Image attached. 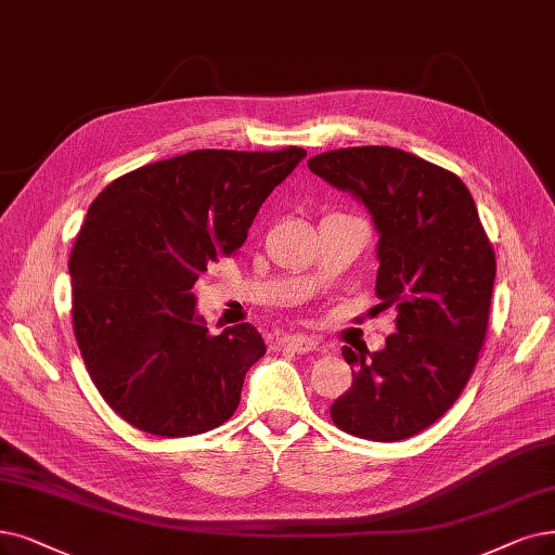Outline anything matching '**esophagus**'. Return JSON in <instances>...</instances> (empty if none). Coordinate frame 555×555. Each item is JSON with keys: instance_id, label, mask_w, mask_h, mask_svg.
<instances>
[{"instance_id": "esophagus-1", "label": "esophagus", "mask_w": 555, "mask_h": 555, "mask_svg": "<svg viewBox=\"0 0 555 555\" xmlns=\"http://www.w3.org/2000/svg\"><path fill=\"white\" fill-rule=\"evenodd\" d=\"M278 346H280V348H286V350H294V352H298V354H305V352L317 350L319 341H317L314 337H309V335H294V337H282V339H278Z\"/></svg>"}]
</instances>
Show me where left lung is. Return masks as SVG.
Wrapping results in <instances>:
<instances>
[{"label":"left lung","mask_w":555,"mask_h":555,"mask_svg":"<svg viewBox=\"0 0 555 555\" xmlns=\"http://www.w3.org/2000/svg\"><path fill=\"white\" fill-rule=\"evenodd\" d=\"M307 166L373 214L380 232L375 294L398 312L383 350L344 346L352 385L330 416L354 437L408 439L444 416L472 378L490 321L494 248L460 177L416 154L341 147Z\"/></svg>","instance_id":"left-lung-1"}]
</instances>
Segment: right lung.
Returning <instances> with one entry per match:
<instances>
[{"instance_id": "obj_1", "label": "right lung", "mask_w": 555, "mask_h": 555, "mask_svg": "<svg viewBox=\"0 0 555 555\" xmlns=\"http://www.w3.org/2000/svg\"><path fill=\"white\" fill-rule=\"evenodd\" d=\"M305 154L193 150L118 177L88 207L68 261L73 330L93 385L127 424L191 437L236 412L266 344L250 323L211 335L191 289L243 246Z\"/></svg>"}]
</instances>
